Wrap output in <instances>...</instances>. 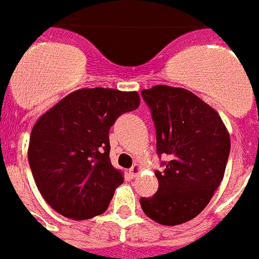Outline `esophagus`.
<instances>
[{"label":"esophagus","mask_w":259,"mask_h":259,"mask_svg":"<svg viewBox=\"0 0 259 259\" xmlns=\"http://www.w3.org/2000/svg\"><path fill=\"white\" fill-rule=\"evenodd\" d=\"M140 172H141V166L137 165V164H134V165L129 169V173H130V176H132V177L137 176Z\"/></svg>","instance_id":"obj_1"}]
</instances>
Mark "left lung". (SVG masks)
<instances>
[{
    "label": "left lung",
    "mask_w": 259,
    "mask_h": 259,
    "mask_svg": "<svg viewBox=\"0 0 259 259\" xmlns=\"http://www.w3.org/2000/svg\"><path fill=\"white\" fill-rule=\"evenodd\" d=\"M152 111L157 154H168L156 170L158 191L141 197L142 211L160 225L191 221L205 208L225 176L230 134L221 115L185 89L157 84L142 90Z\"/></svg>",
    "instance_id": "obj_1"
}]
</instances>
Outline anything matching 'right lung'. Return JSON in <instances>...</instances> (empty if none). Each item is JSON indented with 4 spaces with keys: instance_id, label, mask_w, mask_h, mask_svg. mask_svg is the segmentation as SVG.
Listing matches in <instances>:
<instances>
[{
    "instance_id": "right-lung-1",
    "label": "right lung",
    "mask_w": 259,
    "mask_h": 259,
    "mask_svg": "<svg viewBox=\"0 0 259 259\" xmlns=\"http://www.w3.org/2000/svg\"><path fill=\"white\" fill-rule=\"evenodd\" d=\"M140 106L137 91L80 89L44 113L30 133L28 161L44 200L83 221L107 209L123 173L110 161L109 130Z\"/></svg>"
}]
</instances>
